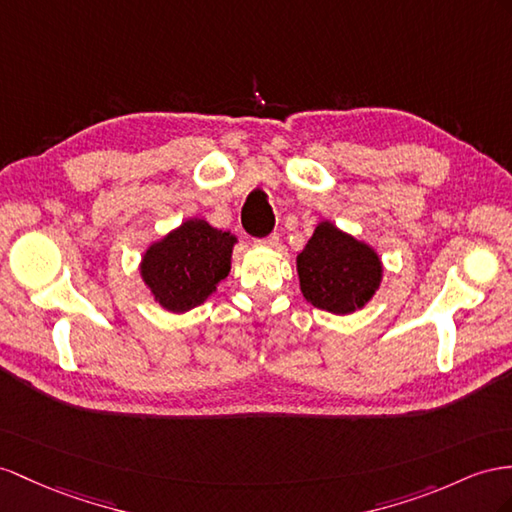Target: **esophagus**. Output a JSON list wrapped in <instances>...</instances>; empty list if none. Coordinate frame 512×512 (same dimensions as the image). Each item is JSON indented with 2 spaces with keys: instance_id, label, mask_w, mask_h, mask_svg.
I'll use <instances>...</instances> for the list:
<instances>
[{
  "instance_id": "1",
  "label": "esophagus",
  "mask_w": 512,
  "mask_h": 512,
  "mask_svg": "<svg viewBox=\"0 0 512 512\" xmlns=\"http://www.w3.org/2000/svg\"><path fill=\"white\" fill-rule=\"evenodd\" d=\"M279 242H281V240H279V235H277V233H270L268 238H264V240H257V244H259V246H266V248H277V246H279Z\"/></svg>"
}]
</instances>
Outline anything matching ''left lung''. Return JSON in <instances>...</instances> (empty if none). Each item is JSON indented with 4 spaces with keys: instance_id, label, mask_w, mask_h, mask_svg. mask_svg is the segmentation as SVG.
Masks as SVG:
<instances>
[{
    "instance_id": "1",
    "label": "left lung",
    "mask_w": 512,
    "mask_h": 512,
    "mask_svg": "<svg viewBox=\"0 0 512 512\" xmlns=\"http://www.w3.org/2000/svg\"><path fill=\"white\" fill-rule=\"evenodd\" d=\"M300 292L313 307L346 316L370 303L383 281L381 257L370 244L322 220L296 257Z\"/></svg>"
}]
</instances>
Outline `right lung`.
I'll return each instance as SVG.
<instances>
[{"label":"right lung","instance_id":"right-lung-1","mask_svg":"<svg viewBox=\"0 0 512 512\" xmlns=\"http://www.w3.org/2000/svg\"><path fill=\"white\" fill-rule=\"evenodd\" d=\"M235 242L238 238L229 231L190 218L147 248L140 261V277L155 303L166 311H190L205 303L216 285L227 279Z\"/></svg>","mask_w":512,"mask_h":512}]
</instances>
